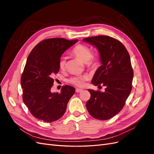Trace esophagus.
Here are the masks:
<instances>
[{
	"instance_id": "esophagus-1",
	"label": "esophagus",
	"mask_w": 154,
	"mask_h": 154,
	"mask_svg": "<svg viewBox=\"0 0 154 154\" xmlns=\"http://www.w3.org/2000/svg\"><path fill=\"white\" fill-rule=\"evenodd\" d=\"M83 91V89H82V88H76V92H82Z\"/></svg>"
}]
</instances>
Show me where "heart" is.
Segmentation results:
<instances>
[{
    "mask_svg": "<svg viewBox=\"0 0 154 154\" xmlns=\"http://www.w3.org/2000/svg\"><path fill=\"white\" fill-rule=\"evenodd\" d=\"M71 54L78 58L82 60L83 62H85L86 66L90 68L96 67L98 64V59L97 57L92 56L91 49L88 46L83 44H78L74 47L72 51ZM67 58L66 57L60 58L58 65L60 69H63L66 67ZM88 76L86 75L82 76H72L69 79L68 82L78 87H82L83 85L84 81L87 80Z\"/></svg>",
    "mask_w": 154,
    "mask_h": 154,
    "instance_id": "obj_1",
    "label": "heart"
}]
</instances>
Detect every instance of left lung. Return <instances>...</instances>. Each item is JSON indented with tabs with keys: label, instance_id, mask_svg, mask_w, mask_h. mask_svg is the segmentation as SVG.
I'll return each mask as SVG.
<instances>
[{
	"label": "left lung",
	"instance_id": "1",
	"mask_svg": "<svg viewBox=\"0 0 154 154\" xmlns=\"http://www.w3.org/2000/svg\"><path fill=\"white\" fill-rule=\"evenodd\" d=\"M83 40L95 46L100 56L101 66L91 82L106 87L103 92L88 89L87 109L93 118L107 120L122 110L132 91L134 72L130 55L123 44L112 37L96 36Z\"/></svg>",
	"mask_w": 154,
	"mask_h": 154
}]
</instances>
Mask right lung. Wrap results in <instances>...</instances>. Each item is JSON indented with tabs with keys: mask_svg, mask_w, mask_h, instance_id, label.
<instances>
[{
	"mask_svg": "<svg viewBox=\"0 0 154 154\" xmlns=\"http://www.w3.org/2000/svg\"><path fill=\"white\" fill-rule=\"evenodd\" d=\"M78 40L53 38L41 41L31 51L21 76L23 101L36 119L51 123L62 118L75 92L69 85L61 92H51L54 74L60 69L62 54Z\"/></svg>",
	"mask_w": 154,
	"mask_h": 154,
	"instance_id": "right-lung-1",
	"label": "right lung"
}]
</instances>
